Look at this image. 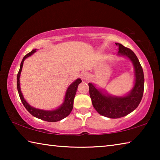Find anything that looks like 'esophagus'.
I'll return each mask as SVG.
<instances>
[{"instance_id": "esophagus-1", "label": "esophagus", "mask_w": 160, "mask_h": 160, "mask_svg": "<svg viewBox=\"0 0 160 160\" xmlns=\"http://www.w3.org/2000/svg\"><path fill=\"white\" fill-rule=\"evenodd\" d=\"M81 76V79L82 80V81H87L89 79V75L88 73H87V72H82L80 75Z\"/></svg>"}]
</instances>
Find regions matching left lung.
<instances>
[{
	"mask_svg": "<svg viewBox=\"0 0 160 160\" xmlns=\"http://www.w3.org/2000/svg\"><path fill=\"white\" fill-rule=\"evenodd\" d=\"M118 55L128 58L134 67L135 80L131 90L123 96L111 95L94 83L88 84L90 98L94 109L100 115L110 118L123 117L136 109L142 98L144 91V74L139 60L132 51L116 43Z\"/></svg>",
	"mask_w": 160,
	"mask_h": 160,
	"instance_id": "1",
	"label": "left lung"
}]
</instances>
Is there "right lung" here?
<instances>
[{"label": "right lung", "mask_w": 160, "mask_h": 160, "mask_svg": "<svg viewBox=\"0 0 160 160\" xmlns=\"http://www.w3.org/2000/svg\"><path fill=\"white\" fill-rule=\"evenodd\" d=\"M37 49H33L31 52L27 54L22 59V61L21 62L20 68L19 70V72L18 73L17 76V88L18 91L20 95V99L24 107L26 108V109L31 113V114L36 117L37 118L42 119L48 122H56V121H59L66 118V116H68L71 111L73 108V101L74 98L76 94L78 86L79 84L82 82L80 78H78L77 80H75L73 82H72L68 88L66 92V94H65L64 100L63 104H62L60 107H58L57 109H53V110H44V109H37L32 107L31 105H29L26 100L23 97V94L21 92L20 89V78L22 69L23 63L27 58L31 56L32 54H34L36 52Z\"/></svg>", "instance_id": "1"}]
</instances>
